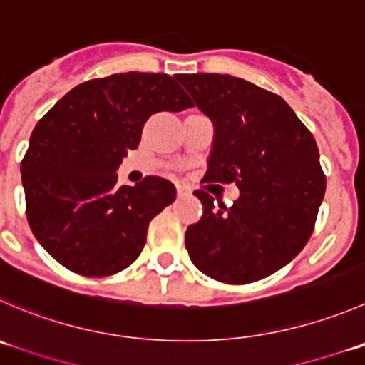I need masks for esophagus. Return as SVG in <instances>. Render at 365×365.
<instances>
[{
  "mask_svg": "<svg viewBox=\"0 0 365 365\" xmlns=\"http://www.w3.org/2000/svg\"><path fill=\"white\" fill-rule=\"evenodd\" d=\"M176 194H178V197H183V196H187V194H190V190H189V187L176 183Z\"/></svg>",
  "mask_w": 365,
  "mask_h": 365,
  "instance_id": "obj_1",
  "label": "esophagus"
}]
</instances>
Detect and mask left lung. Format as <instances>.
I'll return each instance as SVG.
<instances>
[{
	"label": "left lung",
	"instance_id": "left-lung-1",
	"mask_svg": "<svg viewBox=\"0 0 365 365\" xmlns=\"http://www.w3.org/2000/svg\"><path fill=\"white\" fill-rule=\"evenodd\" d=\"M214 123L207 182L239 185L232 207L196 190L203 215L185 247L203 274L251 284L287 265L312 235L327 178L312 133L277 94L230 74H178Z\"/></svg>",
	"mask_w": 365,
	"mask_h": 365
}]
</instances>
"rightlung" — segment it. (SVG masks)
<instances>
[{
    "label": "right lung",
    "mask_w": 365,
    "mask_h": 365,
    "mask_svg": "<svg viewBox=\"0 0 365 365\" xmlns=\"http://www.w3.org/2000/svg\"><path fill=\"white\" fill-rule=\"evenodd\" d=\"M190 107L169 74L132 71L80 83L37 123L21 162L26 217L58 264L108 277L137 260L176 189L160 176L119 187L115 171L151 114Z\"/></svg>",
    "instance_id": "add662e5"
}]
</instances>
